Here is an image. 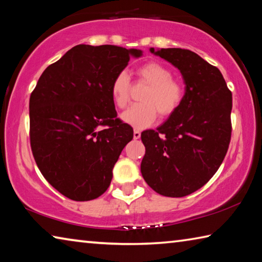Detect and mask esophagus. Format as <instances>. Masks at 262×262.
<instances>
[{
    "label": "esophagus",
    "instance_id": "34e87169",
    "mask_svg": "<svg viewBox=\"0 0 262 262\" xmlns=\"http://www.w3.org/2000/svg\"><path fill=\"white\" fill-rule=\"evenodd\" d=\"M141 137V133L139 130H134V140H139Z\"/></svg>",
    "mask_w": 262,
    "mask_h": 262
}]
</instances>
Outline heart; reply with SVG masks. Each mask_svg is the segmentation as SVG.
<instances>
[{
  "label": "heart",
  "mask_w": 262,
  "mask_h": 262,
  "mask_svg": "<svg viewBox=\"0 0 262 262\" xmlns=\"http://www.w3.org/2000/svg\"><path fill=\"white\" fill-rule=\"evenodd\" d=\"M141 83L149 88L141 95L142 103L133 105L122 113V120L135 128H145L156 121L158 113L162 118L173 114L183 104L185 90L181 83L173 79V73L156 61L140 66L136 70ZM132 83L126 72L115 75L111 84V98L118 108H125L130 101Z\"/></svg>",
  "instance_id": "1"
}]
</instances>
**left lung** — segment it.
<instances>
[{
  "mask_svg": "<svg viewBox=\"0 0 262 262\" xmlns=\"http://www.w3.org/2000/svg\"><path fill=\"white\" fill-rule=\"evenodd\" d=\"M150 52L180 70L186 89L180 107L157 130L141 134L145 147L141 172L158 194L186 196L210 180L227 155L232 94L219 68L196 53L183 48Z\"/></svg>",
  "mask_w": 262,
  "mask_h": 262,
  "instance_id": "left-lung-1",
  "label": "left lung"
}]
</instances>
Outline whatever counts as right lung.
<instances>
[{
  "mask_svg": "<svg viewBox=\"0 0 262 262\" xmlns=\"http://www.w3.org/2000/svg\"><path fill=\"white\" fill-rule=\"evenodd\" d=\"M142 51L77 45L43 70L30 97V143L41 174L74 201L106 192L133 128L117 118L115 75Z\"/></svg>",
  "mask_w": 262,
  "mask_h": 262,
  "instance_id": "1",
  "label": "right lung"
}]
</instances>
